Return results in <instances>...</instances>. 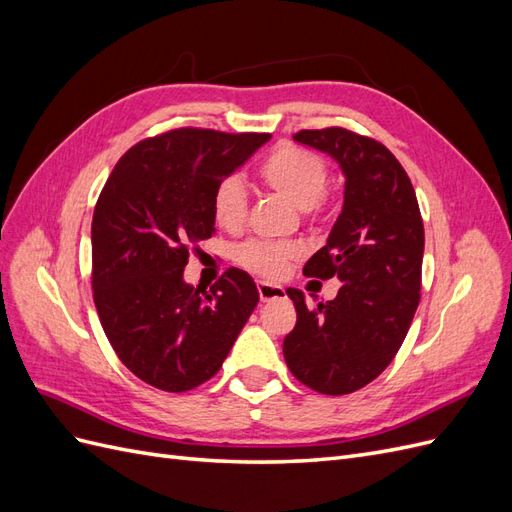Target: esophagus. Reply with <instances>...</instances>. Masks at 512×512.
<instances>
[{
  "mask_svg": "<svg viewBox=\"0 0 512 512\" xmlns=\"http://www.w3.org/2000/svg\"><path fill=\"white\" fill-rule=\"evenodd\" d=\"M258 294H260V301L280 299V297H284V288L269 284V282H258Z\"/></svg>",
  "mask_w": 512,
  "mask_h": 512,
  "instance_id": "34e87169",
  "label": "esophagus"
}]
</instances>
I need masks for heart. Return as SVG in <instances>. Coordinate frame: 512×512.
Wrapping results in <instances>:
<instances>
[{"label": "heart", "mask_w": 512, "mask_h": 512, "mask_svg": "<svg viewBox=\"0 0 512 512\" xmlns=\"http://www.w3.org/2000/svg\"><path fill=\"white\" fill-rule=\"evenodd\" d=\"M329 164L318 153L305 147L282 143L269 151L258 166V179L265 188L282 194L297 205L307 220L318 215L329 185ZM213 222L222 230L237 232L247 215V190L237 175H226L215 183L211 194ZM301 245L294 241L250 239L235 250V260L247 271L277 280L301 256Z\"/></svg>", "instance_id": "obj_1"}]
</instances>
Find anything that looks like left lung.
I'll return each instance as SVG.
<instances>
[{
  "label": "left lung",
  "instance_id": "8db88e82",
  "mask_svg": "<svg viewBox=\"0 0 512 512\" xmlns=\"http://www.w3.org/2000/svg\"><path fill=\"white\" fill-rule=\"evenodd\" d=\"M294 141L327 151L346 175L344 209L303 275L342 288L307 307L288 288L297 324L284 339L292 376L322 395H348L376 380L404 344L421 301L425 230L404 166L380 141L346 128L299 130Z\"/></svg>",
  "mask_w": 512,
  "mask_h": 512
}]
</instances>
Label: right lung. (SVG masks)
<instances>
[{"instance_id": "add662e5", "label": "right lung", "mask_w": 512, "mask_h": 512, "mask_svg": "<svg viewBox=\"0 0 512 512\" xmlns=\"http://www.w3.org/2000/svg\"><path fill=\"white\" fill-rule=\"evenodd\" d=\"M269 138L168 130L132 145L104 183L91 220L94 303L119 361L153 389L185 393L213 378L254 312L245 271L226 269L205 292L183 269L215 235V183Z\"/></svg>"}]
</instances>
